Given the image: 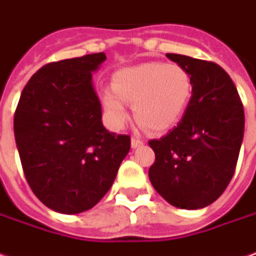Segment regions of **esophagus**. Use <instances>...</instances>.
<instances>
[{
  "mask_svg": "<svg viewBox=\"0 0 256 256\" xmlns=\"http://www.w3.org/2000/svg\"><path fill=\"white\" fill-rule=\"evenodd\" d=\"M144 145V140H140V138H136V136H132L131 138V146L132 148H140Z\"/></svg>",
  "mask_w": 256,
  "mask_h": 256,
  "instance_id": "obj_1",
  "label": "esophagus"
}]
</instances>
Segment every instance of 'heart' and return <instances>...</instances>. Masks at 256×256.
I'll return each mask as SVG.
<instances>
[{
    "label": "heart",
    "instance_id": "obj_1",
    "mask_svg": "<svg viewBox=\"0 0 256 256\" xmlns=\"http://www.w3.org/2000/svg\"><path fill=\"white\" fill-rule=\"evenodd\" d=\"M193 94L192 76L180 64L148 62L118 70L112 88L101 94L108 118L116 126L128 120L126 101L135 116L154 131H164L183 116Z\"/></svg>",
    "mask_w": 256,
    "mask_h": 256
}]
</instances>
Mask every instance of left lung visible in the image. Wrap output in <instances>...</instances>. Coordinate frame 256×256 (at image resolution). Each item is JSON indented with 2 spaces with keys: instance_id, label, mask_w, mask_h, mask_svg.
<instances>
[{
  "instance_id": "8db88e82",
  "label": "left lung",
  "mask_w": 256,
  "mask_h": 256,
  "mask_svg": "<svg viewBox=\"0 0 256 256\" xmlns=\"http://www.w3.org/2000/svg\"><path fill=\"white\" fill-rule=\"evenodd\" d=\"M188 68L193 94L178 126L150 140L155 162L149 180L174 207L196 210L214 203L236 172L244 138V106L236 84L217 63L166 53Z\"/></svg>"
}]
</instances>
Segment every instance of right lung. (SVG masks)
<instances>
[{
    "instance_id": "1",
    "label": "right lung",
    "mask_w": 256,
    "mask_h": 256,
    "mask_svg": "<svg viewBox=\"0 0 256 256\" xmlns=\"http://www.w3.org/2000/svg\"><path fill=\"white\" fill-rule=\"evenodd\" d=\"M107 59L92 53L44 64L29 78L14 116L15 142L29 188L54 212L90 210L112 186L131 148L107 131L92 73Z\"/></svg>"
}]
</instances>
